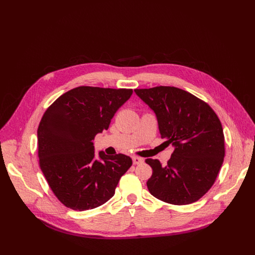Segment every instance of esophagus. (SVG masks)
I'll return each mask as SVG.
<instances>
[{
	"label": "esophagus",
	"mask_w": 255,
	"mask_h": 255,
	"mask_svg": "<svg viewBox=\"0 0 255 255\" xmlns=\"http://www.w3.org/2000/svg\"><path fill=\"white\" fill-rule=\"evenodd\" d=\"M132 160H133V164H140V163H142L144 161L143 158L138 157V156H133Z\"/></svg>",
	"instance_id": "34e87169"
}]
</instances>
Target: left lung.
Instances as JSON below:
<instances>
[{"label":"left lung","mask_w":255,"mask_h":255,"mask_svg":"<svg viewBox=\"0 0 255 255\" xmlns=\"http://www.w3.org/2000/svg\"><path fill=\"white\" fill-rule=\"evenodd\" d=\"M135 94L154 112L161 138L173 152L165 166L152 167L150 194L173 205H189L213 186L225 155L221 122L212 108L194 95L174 87L136 89Z\"/></svg>","instance_id":"left-lung-1"}]
</instances>
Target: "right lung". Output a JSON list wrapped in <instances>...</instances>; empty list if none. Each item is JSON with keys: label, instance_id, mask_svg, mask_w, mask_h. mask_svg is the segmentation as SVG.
Wrapping results in <instances>:
<instances>
[{"label": "right lung", "instance_id": "add662e5", "mask_svg": "<svg viewBox=\"0 0 255 255\" xmlns=\"http://www.w3.org/2000/svg\"><path fill=\"white\" fill-rule=\"evenodd\" d=\"M132 93L79 87L60 96L44 113L37 130L39 163L50 189L67 208L86 211L105 204L132 165L121 153H96L93 142Z\"/></svg>", "mask_w": 255, "mask_h": 255}]
</instances>
